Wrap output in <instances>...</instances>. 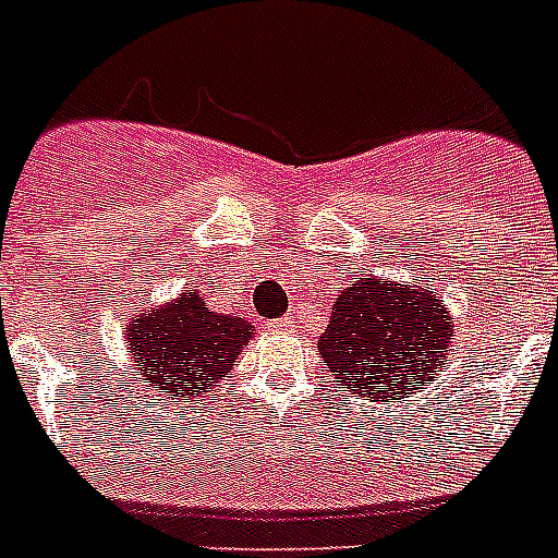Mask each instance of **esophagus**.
Here are the masks:
<instances>
[{"instance_id": "obj_1", "label": "esophagus", "mask_w": 558, "mask_h": 558, "mask_svg": "<svg viewBox=\"0 0 558 558\" xmlns=\"http://www.w3.org/2000/svg\"><path fill=\"white\" fill-rule=\"evenodd\" d=\"M268 327L274 329V332H290V329H293V322H290V318H276Z\"/></svg>"}]
</instances>
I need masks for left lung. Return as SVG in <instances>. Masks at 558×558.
I'll list each match as a JSON object with an SVG mask.
<instances>
[{
  "mask_svg": "<svg viewBox=\"0 0 558 558\" xmlns=\"http://www.w3.org/2000/svg\"><path fill=\"white\" fill-rule=\"evenodd\" d=\"M450 324V310L433 288L379 282L372 276L340 290L318 352L335 383L357 397L386 402L445 366Z\"/></svg>",
  "mask_w": 558,
  "mask_h": 558,
  "instance_id": "8db88e82",
  "label": "left lung"
}]
</instances>
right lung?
I'll use <instances>...</instances> for the list:
<instances>
[{
	"instance_id": "add662e5",
	"label": "right lung",
	"mask_w": 558,
	"mask_h": 558,
	"mask_svg": "<svg viewBox=\"0 0 558 558\" xmlns=\"http://www.w3.org/2000/svg\"><path fill=\"white\" fill-rule=\"evenodd\" d=\"M248 322L211 313L201 293H181L159 310H145L125 327L128 349L147 386L167 399L195 397L236 366L254 338Z\"/></svg>"
}]
</instances>
